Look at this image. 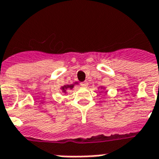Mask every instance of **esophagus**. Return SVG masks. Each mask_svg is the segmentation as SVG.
<instances>
[{"label":"esophagus","mask_w":159,"mask_h":159,"mask_svg":"<svg viewBox=\"0 0 159 159\" xmlns=\"http://www.w3.org/2000/svg\"><path fill=\"white\" fill-rule=\"evenodd\" d=\"M82 87H88V83H87V82H82Z\"/></svg>","instance_id":"esophagus-1"}]
</instances>
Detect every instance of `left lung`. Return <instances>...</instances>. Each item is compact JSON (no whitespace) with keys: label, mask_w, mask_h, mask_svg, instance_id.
Here are the masks:
<instances>
[{"label":"left lung","mask_w":159,"mask_h":159,"mask_svg":"<svg viewBox=\"0 0 159 159\" xmlns=\"http://www.w3.org/2000/svg\"><path fill=\"white\" fill-rule=\"evenodd\" d=\"M100 88H101V89H102V90H104V91H105V89H106V87H101ZM105 92H106V93H107V91H106Z\"/></svg>","instance_id":"8db88e82"}]
</instances>
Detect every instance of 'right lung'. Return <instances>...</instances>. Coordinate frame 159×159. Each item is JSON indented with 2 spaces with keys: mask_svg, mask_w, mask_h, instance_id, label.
I'll list each match as a JSON object with an SVG mask.
<instances>
[{
  "mask_svg": "<svg viewBox=\"0 0 159 159\" xmlns=\"http://www.w3.org/2000/svg\"><path fill=\"white\" fill-rule=\"evenodd\" d=\"M75 85H78V82H75L74 83H72V84L64 85V86H62L60 89H61L62 92H63V93H67V91H70V90H72L74 88Z\"/></svg>",
  "mask_w": 159,
  "mask_h": 159,
  "instance_id": "obj_1",
  "label": "right lung"
}]
</instances>
